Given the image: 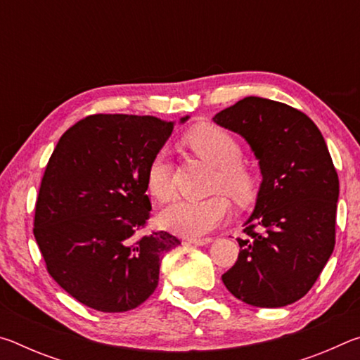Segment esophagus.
<instances>
[{"instance_id":"obj_1","label":"esophagus","mask_w":360,"mask_h":360,"mask_svg":"<svg viewBox=\"0 0 360 360\" xmlns=\"http://www.w3.org/2000/svg\"><path fill=\"white\" fill-rule=\"evenodd\" d=\"M212 240L211 238H188V243H192L195 246H205V245H210Z\"/></svg>"}]
</instances>
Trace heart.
<instances>
[{"instance_id": "1", "label": "heart", "mask_w": 360, "mask_h": 360, "mask_svg": "<svg viewBox=\"0 0 360 360\" xmlns=\"http://www.w3.org/2000/svg\"><path fill=\"white\" fill-rule=\"evenodd\" d=\"M195 154L217 167L216 187H222L236 202L245 203L254 193V176L240 162L241 146L229 131L212 124H202L186 136ZM146 188L157 202L173 195L172 167L165 150L157 152L146 169ZM230 216V205L222 195L203 200H176L160 212L163 227L182 236L200 238L211 233Z\"/></svg>"}]
</instances>
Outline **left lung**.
<instances>
[{
	"label": "left lung",
	"instance_id": "8db88e82",
	"mask_svg": "<svg viewBox=\"0 0 360 360\" xmlns=\"http://www.w3.org/2000/svg\"><path fill=\"white\" fill-rule=\"evenodd\" d=\"M212 120L238 133L259 160L262 182L236 264L222 281L252 307L290 304L313 288L335 246L338 174L307 114L246 96Z\"/></svg>",
	"mask_w": 360,
	"mask_h": 360
}]
</instances>
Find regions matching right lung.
Instances as JSON below:
<instances>
[{
    "label": "right lung",
    "mask_w": 360,
    "mask_h": 360,
    "mask_svg": "<svg viewBox=\"0 0 360 360\" xmlns=\"http://www.w3.org/2000/svg\"><path fill=\"white\" fill-rule=\"evenodd\" d=\"M173 129L152 115H89L49 158L33 233L49 275L85 307H139L154 294L163 254L181 245L168 231L138 236L152 210L146 169Z\"/></svg>",
    "instance_id": "right-lung-1"
}]
</instances>
